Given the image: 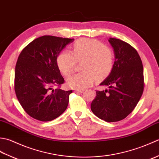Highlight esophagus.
Wrapping results in <instances>:
<instances>
[{
    "mask_svg": "<svg viewBox=\"0 0 159 159\" xmlns=\"http://www.w3.org/2000/svg\"><path fill=\"white\" fill-rule=\"evenodd\" d=\"M83 92H84V90H75V92H76V93H83Z\"/></svg>",
    "mask_w": 159,
    "mask_h": 159,
    "instance_id": "obj_1",
    "label": "esophagus"
}]
</instances>
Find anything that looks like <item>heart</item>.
<instances>
[{
	"label": "heart",
	"mask_w": 159,
	"mask_h": 159,
	"mask_svg": "<svg viewBox=\"0 0 159 159\" xmlns=\"http://www.w3.org/2000/svg\"><path fill=\"white\" fill-rule=\"evenodd\" d=\"M114 54L110 47L102 45L96 39L83 38L77 40L72 52L63 51L57 57V66L63 75L73 72L76 62H82L83 72L73 74L67 79V83L76 89H84L92 85L95 78L104 79L111 74L114 66Z\"/></svg>",
	"instance_id": "heart-1"
}]
</instances>
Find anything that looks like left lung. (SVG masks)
<instances>
[{"label": "left lung", "instance_id": "1", "mask_svg": "<svg viewBox=\"0 0 159 159\" xmlns=\"http://www.w3.org/2000/svg\"><path fill=\"white\" fill-rule=\"evenodd\" d=\"M115 61L111 74L100 84L108 89L96 91L91 109L100 119L114 122L124 119L139 102L144 89L143 67L137 50L129 43L110 38Z\"/></svg>", "mask_w": 159, "mask_h": 159}]
</instances>
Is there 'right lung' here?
I'll return each instance as SVG.
<instances>
[{
    "instance_id": "add662e5",
    "label": "right lung",
    "mask_w": 159,
    "mask_h": 159,
    "mask_svg": "<svg viewBox=\"0 0 159 159\" xmlns=\"http://www.w3.org/2000/svg\"><path fill=\"white\" fill-rule=\"evenodd\" d=\"M74 40L43 35L29 43L20 54L15 69V92L24 110L35 120H53L67 109L72 90L52 87L64 83L57 59Z\"/></svg>"
}]
</instances>
